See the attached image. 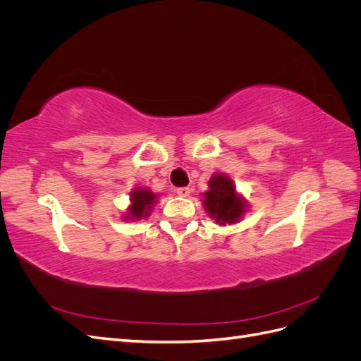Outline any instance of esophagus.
Returning <instances> with one entry per match:
<instances>
[{"mask_svg": "<svg viewBox=\"0 0 361 361\" xmlns=\"http://www.w3.org/2000/svg\"><path fill=\"white\" fill-rule=\"evenodd\" d=\"M176 192H178V195H180V197H188V195L191 194V188L182 187V188H178Z\"/></svg>", "mask_w": 361, "mask_h": 361, "instance_id": "obj_1", "label": "esophagus"}]
</instances>
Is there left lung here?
Returning a JSON list of instances; mask_svg holds the SVG:
<instances>
[{
    "instance_id": "8db88e82",
    "label": "left lung",
    "mask_w": 361,
    "mask_h": 361,
    "mask_svg": "<svg viewBox=\"0 0 361 361\" xmlns=\"http://www.w3.org/2000/svg\"><path fill=\"white\" fill-rule=\"evenodd\" d=\"M207 191L202 192V202L207 216L218 226H232L243 220L250 203L236 190L233 179L227 173H214L207 182Z\"/></svg>"
}]
</instances>
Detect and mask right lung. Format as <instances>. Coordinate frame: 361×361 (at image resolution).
<instances>
[{
  "instance_id": "obj_1",
  "label": "right lung",
  "mask_w": 361,
  "mask_h": 361,
  "mask_svg": "<svg viewBox=\"0 0 361 361\" xmlns=\"http://www.w3.org/2000/svg\"><path fill=\"white\" fill-rule=\"evenodd\" d=\"M159 195V192H154L147 187L134 188L129 192V204L125 212H122V220L126 223H138L141 220H146L158 203Z\"/></svg>"
}]
</instances>
